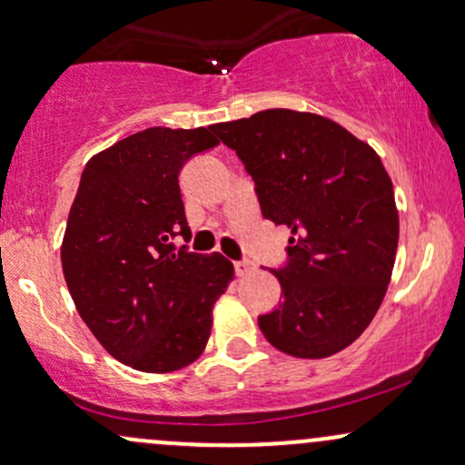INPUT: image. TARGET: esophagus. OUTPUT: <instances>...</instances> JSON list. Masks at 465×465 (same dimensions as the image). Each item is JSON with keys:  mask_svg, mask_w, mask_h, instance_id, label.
<instances>
[{"mask_svg": "<svg viewBox=\"0 0 465 465\" xmlns=\"http://www.w3.org/2000/svg\"><path fill=\"white\" fill-rule=\"evenodd\" d=\"M233 269H236V275L242 277V275H249L251 271L255 269V264L251 262V260L244 258V260H238V262H233Z\"/></svg>", "mask_w": 465, "mask_h": 465, "instance_id": "1", "label": "esophagus"}]
</instances>
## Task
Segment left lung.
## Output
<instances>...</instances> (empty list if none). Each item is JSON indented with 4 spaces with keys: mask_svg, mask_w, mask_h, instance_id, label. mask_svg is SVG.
I'll list each match as a JSON object with an SVG mask.
<instances>
[{
    "mask_svg": "<svg viewBox=\"0 0 465 465\" xmlns=\"http://www.w3.org/2000/svg\"><path fill=\"white\" fill-rule=\"evenodd\" d=\"M236 151L262 216L288 225L282 286L258 325L297 359L345 350L381 308L398 249V210L385 165L370 143L328 117L266 109L210 126Z\"/></svg>",
    "mask_w": 465,
    "mask_h": 465,
    "instance_id": "1",
    "label": "left lung"
}]
</instances>
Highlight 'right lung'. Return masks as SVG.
Instances as JSON below:
<instances>
[{
	"mask_svg": "<svg viewBox=\"0 0 465 465\" xmlns=\"http://www.w3.org/2000/svg\"><path fill=\"white\" fill-rule=\"evenodd\" d=\"M212 129L140 131L84 165L61 247L76 311L103 348L133 370L165 373L205 350L212 308L233 277L221 253L174 247L192 232L179 173L214 148Z\"/></svg>",
	"mask_w": 465,
	"mask_h": 465,
	"instance_id": "add662e5",
	"label": "right lung"
}]
</instances>
